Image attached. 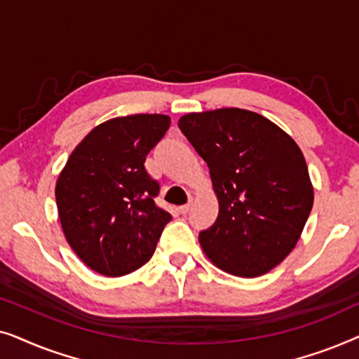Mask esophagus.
<instances>
[{
  "instance_id": "34e87169",
  "label": "esophagus",
  "mask_w": 359,
  "mask_h": 359,
  "mask_svg": "<svg viewBox=\"0 0 359 359\" xmlns=\"http://www.w3.org/2000/svg\"><path fill=\"white\" fill-rule=\"evenodd\" d=\"M189 210H191V203L181 205V208H180V212H181V214H188Z\"/></svg>"
}]
</instances>
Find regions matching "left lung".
<instances>
[{
	"instance_id": "left-lung-1",
	"label": "left lung",
	"mask_w": 359,
	"mask_h": 359,
	"mask_svg": "<svg viewBox=\"0 0 359 359\" xmlns=\"http://www.w3.org/2000/svg\"><path fill=\"white\" fill-rule=\"evenodd\" d=\"M178 127L208 163L219 215L199 233L225 273L257 278L296 247L313 204L301 149L262 114L238 107L191 112Z\"/></svg>"
}]
</instances>
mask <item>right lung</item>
Instances as JSON below:
<instances>
[{
  "label": "right lung",
  "instance_id": "right-lung-1",
  "mask_svg": "<svg viewBox=\"0 0 359 359\" xmlns=\"http://www.w3.org/2000/svg\"><path fill=\"white\" fill-rule=\"evenodd\" d=\"M170 122L165 114L102 122L76 145L58 175L55 199L67 242L102 276H124L144 266L171 220L155 204L160 186L144 165Z\"/></svg>",
  "mask_w": 359,
  "mask_h": 359
}]
</instances>
